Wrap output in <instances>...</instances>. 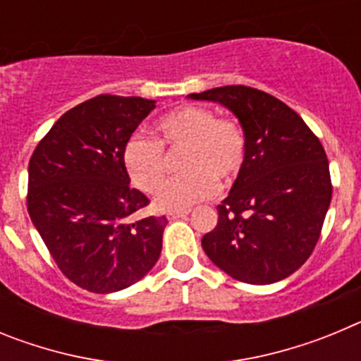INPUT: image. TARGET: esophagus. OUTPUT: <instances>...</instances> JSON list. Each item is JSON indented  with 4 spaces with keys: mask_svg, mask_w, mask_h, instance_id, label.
Segmentation results:
<instances>
[{
    "mask_svg": "<svg viewBox=\"0 0 361 361\" xmlns=\"http://www.w3.org/2000/svg\"><path fill=\"white\" fill-rule=\"evenodd\" d=\"M191 209H177V212H170L168 213V219L175 220V219H183V216L190 215Z\"/></svg>",
    "mask_w": 361,
    "mask_h": 361,
    "instance_id": "obj_1",
    "label": "esophagus"
}]
</instances>
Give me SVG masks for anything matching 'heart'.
I'll return each mask as SVG.
<instances>
[{
	"instance_id": "1",
	"label": "heart",
	"mask_w": 361,
	"mask_h": 361,
	"mask_svg": "<svg viewBox=\"0 0 361 361\" xmlns=\"http://www.w3.org/2000/svg\"><path fill=\"white\" fill-rule=\"evenodd\" d=\"M183 149L179 169L187 173L169 181L155 197V206L164 212L188 209L212 199L222 186L238 177L244 168L247 137L240 123L215 117L209 108L186 104L161 117L153 139L132 135L123 148V164L133 186L155 193L164 180V149Z\"/></svg>"
}]
</instances>
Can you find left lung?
Segmentation results:
<instances>
[{"label":"left lung","instance_id":"left-lung-1","mask_svg":"<svg viewBox=\"0 0 361 361\" xmlns=\"http://www.w3.org/2000/svg\"><path fill=\"white\" fill-rule=\"evenodd\" d=\"M224 104L247 137L245 162L202 250L235 280L279 282L311 257L333 197L320 139L280 99L244 85L191 94Z\"/></svg>","mask_w":361,"mask_h":361}]
</instances>
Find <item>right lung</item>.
Segmentation results:
<instances>
[{"mask_svg": "<svg viewBox=\"0 0 361 361\" xmlns=\"http://www.w3.org/2000/svg\"><path fill=\"white\" fill-rule=\"evenodd\" d=\"M155 108L101 94L70 108L28 162L27 209L63 275L90 293L130 288L155 266L166 216L133 220L148 197L130 188L123 148Z\"/></svg>", "mask_w": 361, "mask_h": 361, "instance_id": "obj_1", "label": "right lung"}]
</instances>
